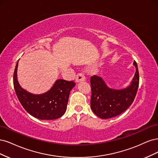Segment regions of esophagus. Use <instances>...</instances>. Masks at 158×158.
<instances>
[{
    "instance_id": "esophagus-1",
    "label": "esophagus",
    "mask_w": 158,
    "mask_h": 158,
    "mask_svg": "<svg viewBox=\"0 0 158 158\" xmlns=\"http://www.w3.org/2000/svg\"><path fill=\"white\" fill-rule=\"evenodd\" d=\"M86 79L85 78V76L84 75L83 73H78L76 75V78H75V81H77V82H80V81H85Z\"/></svg>"
}]
</instances>
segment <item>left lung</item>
Returning <instances> with one entry per match:
<instances>
[{
    "label": "left lung",
    "instance_id": "obj_1",
    "mask_svg": "<svg viewBox=\"0 0 158 158\" xmlns=\"http://www.w3.org/2000/svg\"><path fill=\"white\" fill-rule=\"evenodd\" d=\"M136 73L131 85L123 90L108 88L102 79L94 75L90 77V107L93 111L102 119H108L123 113L133 102L139 85V73L134 62Z\"/></svg>",
    "mask_w": 158,
    "mask_h": 158
}]
</instances>
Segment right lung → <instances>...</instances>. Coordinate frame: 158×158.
<instances>
[{
  "mask_svg": "<svg viewBox=\"0 0 158 158\" xmlns=\"http://www.w3.org/2000/svg\"><path fill=\"white\" fill-rule=\"evenodd\" d=\"M18 61L14 69L13 83L15 92L23 108L35 118L52 120L62 117L67 108L71 90L75 85L73 81L58 79L47 93L33 94L19 86L17 80Z\"/></svg>",
  "mask_w": 158,
  "mask_h": 158,
  "instance_id": "obj_1",
  "label": "right lung"
}]
</instances>
